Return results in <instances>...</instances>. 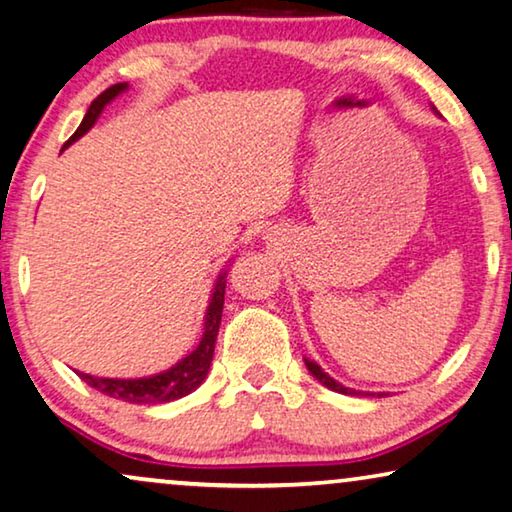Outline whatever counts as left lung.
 Masks as SVG:
<instances>
[{
    "mask_svg": "<svg viewBox=\"0 0 512 512\" xmlns=\"http://www.w3.org/2000/svg\"><path fill=\"white\" fill-rule=\"evenodd\" d=\"M303 361H305V368L310 370V375L315 377V379L322 381V384H324L326 388H331V391H335V393H342V395H358V391H352V388L342 386V384H338V381H335L333 377L326 375V372H324L322 368H319V365H317L315 361H310V358H303Z\"/></svg>",
    "mask_w": 512,
    "mask_h": 512,
    "instance_id": "left-lung-1",
    "label": "left lung"
}]
</instances>
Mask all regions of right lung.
<instances>
[{"label":"right lung","mask_w":512,"mask_h":512,"mask_svg":"<svg viewBox=\"0 0 512 512\" xmlns=\"http://www.w3.org/2000/svg\"><path fill=\"white\" fill-rule=\"evenodd\" d=\"M124 89H126V82H119V85H112L105 89L101 96H96L94 101H91L80 128L71 137H68L64 149L71 142L78 140V137L85 135L89 128L96 124L98 114L103 112L105 105H108L114 96H119ZM225 278H227V273H223V276L218 278L216 287H213V294H211V301L207 308V322H204V335H202L200 345H197L193 352L183 358V361L174 365V368H170L167 372H160V375L147 377V379H103V377L85 375V372H78V377L82 381H87L91 388L101 391L103 395H110V398L133 402V404L172 402V400L183 398V395L193 393L195 388L202 384L204 377H207L211 361H213V349H216L220 317H223Z\"/></svg>","instance_id":"1"}]
</instances>
